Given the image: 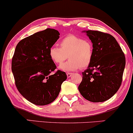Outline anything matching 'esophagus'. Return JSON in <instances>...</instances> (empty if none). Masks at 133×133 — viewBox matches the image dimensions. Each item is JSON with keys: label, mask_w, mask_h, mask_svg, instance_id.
Returning <instances> with one entry per match:
<instances>
[{"label": "esophagus", "mask_w": 133, "mask_h": 133, "mask_svg": "<svg viewBox=\"0 0 133 133\" xmlns=\"http://www.w3.org/2000/svg\"><path fill=\"white\" fill-rule=\"evenodd\" d=\"M73 75V73H70V72H68V73H66L67 77H68V78H70V77H71Z\"/></svg>", "instance_id": "34e87169"}]
</instances>
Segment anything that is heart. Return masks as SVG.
<instances>
[{
    "label": "heart",
    "instance_id": "1",
    "mask_svg": "<svg viewBox=\"0 0 133 133\" xmlns=\"http://www.w3.org/2000/svg\"><path fill=\"white\" fill-rule=\"evenodd\" d=\"M94 48L91 41L70 34L62 39L60 48L53 45L49 49V56L54 63L61 65L67 58L66 63L60 68L63 71H75L79 68L84 69L91 64Z\"/></svg>",
    "mask_w": 133,
    "mask_h": 133
}]
</instances>
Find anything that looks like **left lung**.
Returning a JSON list of instances; mask_svg holds the SVG:
<instances>
[{"label":"left lung","instance_id":"8db88e82","mask_svg":"<svg viewBox=\"0 0 133 133\" xmlns=\"http://www.w3.org/2000/svg\"><path fill=\"white\" fill-rule=\"evenodd\" d=\"M94 48L92 60L82 73L78 86L88 101L102 102L110 99L122 84L126 59L122 49L113 36L99 31H87Z\"/></svg>","mask_w":133,"mask_h":133}]
</instances>
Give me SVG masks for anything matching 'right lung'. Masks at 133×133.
<instances>
[{
    "mask_svg": "<svg viewBox=\"0 0 133 133\" xmlns=\"http://www.w3.org/2000/svg\"><path fill=\"white\" fill-rule=\"evenodd\" d=\"M58 31L47 28L20 41L16 45L11 70L18 91L28 101L45 105L58 96L66 79L65 72L57 70L49 56V49L59 38Z\"/></svg>",
    "mask_w": 133,
    "mask_h": 133,
    "instance_id": "right-lung-1",
    "label": "right lung"
}]
</instances>
